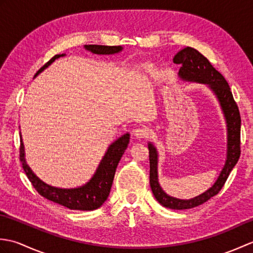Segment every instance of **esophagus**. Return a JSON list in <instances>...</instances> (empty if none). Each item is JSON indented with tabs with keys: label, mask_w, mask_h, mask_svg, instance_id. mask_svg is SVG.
Instances as JSON below:
<instances>
[{
	"label": "esophagus",
	"mask_w": 253,
	"mask_h": 253,
	"mask_svg": "<svg viewBox=\"0 0 253 253\" xmlns=\"http://www.w3.org/2000/svg\"><path fill=\"white\" fill-rule=\"evenodd\" d=\"M132 133H133V136H135L138 139L146 138L149 135V132H148V130L146 129V128H137V129L133 130Z\"/></svg>",
	"instance_id": "obj_1"
}]
</instances>
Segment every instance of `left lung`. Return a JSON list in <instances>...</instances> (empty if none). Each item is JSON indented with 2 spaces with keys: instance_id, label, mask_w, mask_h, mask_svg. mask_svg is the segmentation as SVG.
<instances>
[{
  "instance_id": "left-lung-1",
  "label": "left lung",
  "mask_w": 253,
  "mask_h": 253,
  "mask_svg": "<svg viewBox=\"0 0 253 253\" xmlns=\"http://www.w3.org/2000/svg\"><path fill=\"white\" fill-rule=\"evenodd\" d=\"M173 62L180 64L179 77L185 82L204 84L213 91L221 105L227 126V155L224 168L214 185L206 192L189 200H182L169 196L159 184L158 177V151L152 142L148 143L150 160V186L153 196L163 207L173 210H186L196 208L207 202L219 192L230 171L237 164L240 157V125L241 118L232 91L223 75L214 68L206 56L193 47L187 46L174 56Z\"/></svg>"
}]
</instances>
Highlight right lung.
Wrapping results in <instances>:
<instances>
[{"mask_svg": "<svg viewBox=\"0 0 253 253\" xmlns=\"http://www.w3.org/2000/svg\"><path fill=\"white\" fill-rule=\"evenodd\" d=\"M84 49L90 51L93 54L99 55H110L116 54L123 50V46H109V45H95L89 44L84 45ZM65 54H57L53 56L51 60L47 62L45 65L42 66L39 71L37 72L35 77L38 76L41 72L51 65L56 58L64 56ZM20 137V148H19V160L23 165L25 173L28 177V179L31 181L32 186L36 188L38 193H40L42 197L50 201L55 202L57 204L65 207L69 210H80V211H92L100 208L103 204L107 197L110 195L111 187L114 179L115 170L120 162L121 158L123 157L124 152L127 149L128 143H129L130 135L125 133L113 142L111 146L107 148L104 157L102 158L101 162L96 169L94 175L91 177V179L78 188H71V189H65V188H57L45 184L38 177L30 166L27 164L25 159V148L23 138Z\"/></svg>", "mask_w": 253, "mask_h": 253, "instance_id": "obj_1", "label": "right lung"}]
</instances>
